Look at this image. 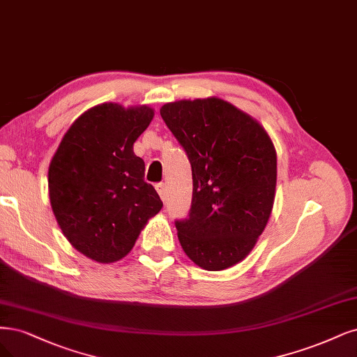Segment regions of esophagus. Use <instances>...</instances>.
<instances>
[{
    "label": "esophagus",
    "mask_w": 357,
    "mask_h": 357,
    "mask_svg": "<svg viewBox=\"0 0 357 357\" xmlns=\"http://www.w3.org/2000/svg\"><path fill=\"white\" fill-rule=\"evenodd\" d=\"M155 189L159 193V196H161V199L165 201L167 199V186H165V184L164 183H159V184H156Z\"/></svg>",
    "instance_id": "34e87169"
}]
</instances>
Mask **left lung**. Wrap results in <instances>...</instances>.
I'll list each match as a JSON object with an SVG mask.
<instances>
[{"label":"left lung","mask_w":357,"mask_h":357,"mask_svg":"<svg viewBox=\"0 0 357 357\" xmlns=\"http://www.w3.org/2000/svg\"><path fill=\"white\" fill-rule=\"evenodd\" d=\"M159 112L192 165L189 218L176 221L183 251L210 272L238 264L272 214V139L257 119L218 97L167 103Z\"/></svg>","instance_id":"obj_1"}]
</instances>
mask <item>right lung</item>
<instances>
[{
	"label": "right lung",
	"mask_w": 357,
	"mask_h": 357,
	"mask_svg": "<svg viewBox=\"0 0 357 357\" xmlns=\"http://www.w3.org/2000/svg\"><path fill=\"white\" fill-rule=\"evenodd\" d=\"M149 106L97 105L78 116L48 167V195L57 225L77 251L115 263L134 247L162 208L144 162L132 151L149 127Z\"/></svg>",
	"instance_id": "add662e5"
}]
</instances>
